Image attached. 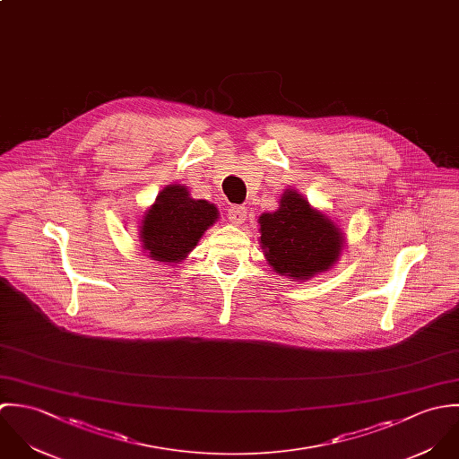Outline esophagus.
Returning a JSON list of instances; mask_svg holds the SVG:
<instances>
[{"mask_svg":"<svg viewBox=\"0 0 459 459\" xmlns=\"http://www.w3.org/2000/svg\"><path fill=\"white\" fill-rule=\"evenodd\" d=\"M227 216H229L230 223L241 225V223H245V220H247V207H243V205H232V207H229V211H227Z\"/></svg>","mask_w":459,"mask_h":459,"instance_id":"obj_1","label":"esophagus"}]
</instances>
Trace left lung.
I'll return each instance as SVG.
<instances>
[{"label": "left lung", "mask_w": 459, "mask_h": 459, "mask_svg": "<svg viewBox=\"0 0 459 459\" xmlns=\"http://www.w3.org/2000/svg\"><path fill=\"white\" fill-rule=\"evenodd\" d=\"M261 247L278 275L308 280L328 272L341 257L344 236L321 211L292 189H285L275 212L259 216Z\"/></svg>", "instance_id": "left-lung-1"}]
</instances>
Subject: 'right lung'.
<instances>
[{
  "label": "right lung",
  "mask_w": 459,
  "mask_h": 459,
  "mask_svg": "<svg viewBox=\"0 0 459 459\" xmlns=\"http://www.w3.org/2000/svg\"><path fill=\"white\" fill-rule=\"evenodd\" d=\"M216 220L218 209L212 204L191 198L179 184L167 186L142 220V248L154 261L181 263Z\"/></svg>",
  "instance_id": "1"
}]
</instances>
